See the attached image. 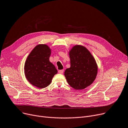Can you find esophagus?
I'll list each match as a JSON object with an SVG mask.
<instances>
[{"instance_id":"esophagus-1","label":"esophagus","mask_w":128,"mask_h":128,"mask_svg":"<svg viewBox=\"0 0 128 128\" xmlns=\"http://www.w3.org/2000/svg\"><path fill=\"white\" fill-rule=\"evenodd\" d=\"M58 73H60V74H62L63 73V72H64V70H59L58 71Z\"/></svg>"}]
</instances>
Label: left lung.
Masks as SVG:
<instances>
[{
  "label": "left lung",
  "mask_w": 128,
  "mask_h": 128,
  "mask_svg": "<svg viewBox=\"0 0 128 128\" xmlns=\"http://www.w3.org/2000/svg\"><path fill=\"white\" fill-rule=\"evenodd\" d=\"M70 67L64 72L68 84L76 90L91 85L95 80L98 66L96 60L84 46L76 45L70 51Z\"/></svg>",
  "instance_id": "8db88e82"
}]
</instances>
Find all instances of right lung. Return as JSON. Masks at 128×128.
<instances>
[{
  "instance_id": "obj_1",
  "label": "right lung",
  "mask_w": 128,
  "mask_h": 128,
  "mask_svg": "<svg viewBox=\"0 0 128 128\" xmlns=\"http://www.w3.org/2000/svg\"><path fill=\"white\" fill-rule=\"evenodd\" d=\"M51 50L46 44L36 46L27 58L24 72L26 79L33 86L44 88L51 82L58 70L49 61Z\"/></svg>"
}]
</instances>
